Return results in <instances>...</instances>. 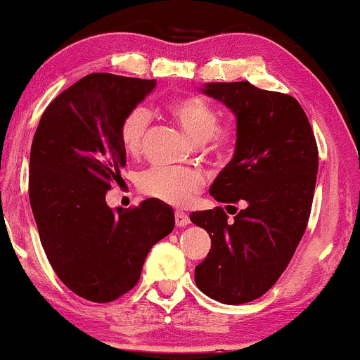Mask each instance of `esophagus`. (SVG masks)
Listing matches in <instances>:
<instances>
[{
	"label": "esophagus",
	"mask_w": 360,
	"mask_h": 360,
	"mask_svg": "<svg viewBox=\"0 0 360 360\" xmlns=\"http://www.w3.org/2000/svg\"><path fill=\"white\" fill-rule=\"evenodd\" d=\"M175 224L179 226V228H184V226L190 224L188 214H185L184 211H175Z\"/></svg>",
	"instance_id": "1"
}]
</instances>
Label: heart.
Segmentation results:
<instances>
[{"mask_svg":"<svg viewBox=\"0 0 360 360\" xmlns=\"http://www.w3.org/2000/svg\"><path fill=\"white\" fill-rule=\"evenodd\" d=\"M170 115L175 117L186 136L195 142H205L210 152L224 154L236 144L238 127L233 121L219 124V112L210 101L200 96H184L169 105ZM150 124V112L137 106L124 116L121 122L120 139L127 154H137L144 142ZM137 185L142 193L164 203L184 206L200 190L201 176L191 169H164L154 167L142 172Z\"/></svg>","mask_w":360,"mask_h":360,"instance_id":"1","label":"heart"}]
</instances>
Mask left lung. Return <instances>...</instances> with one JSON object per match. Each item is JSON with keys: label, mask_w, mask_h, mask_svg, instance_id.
Wrapping results in <instances>:
<instances>
[{"label": "left lung", "mask_w": 360, "mask_h": 360, "mask_svg": "<svg viewBox=\"0 0 360 360\" xmlns=\"http://www.w3.org/2000/svg\"><path fill=\"white\" fill-rule=\"evenodd\" d=\"M201 91L238 120L233 159L210 188L236 216L229 221L221 206L190 214L211 238L195 282L216 302L243 304L274 287L303 238L316 186V139L303 108L285 93L249 82L206 83ZM236 202L243 205L238 214Z\"/></svg>", "instance_id": "8db88e82"}]
</instances>
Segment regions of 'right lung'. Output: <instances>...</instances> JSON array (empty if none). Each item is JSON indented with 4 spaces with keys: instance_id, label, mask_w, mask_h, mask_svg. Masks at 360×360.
<instances>
[{
    "instance_id": "add662e5",
    "label": "right lung",
    "mask_w": 360,
    "mask_h": 360,
    "mask_svg": "<svg viewBox=\"0 0 360 360\" xmlns=\"http://www.w3.org/2000/svg\"><path fill=\"white\" fill-rule=\"evenodd\" d=\"M155 80L90 73L62 91L39 121L29 160V200L57 277L78 297L108 303L134 288L152 245L174 231V210L144 200L111 210L121 179L124 116Z\"/></svg>"
}]
</instances>
